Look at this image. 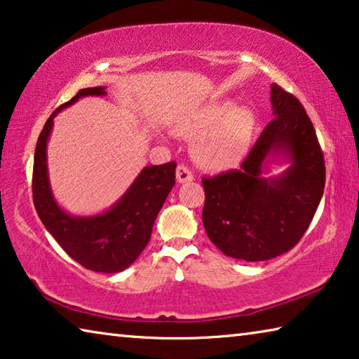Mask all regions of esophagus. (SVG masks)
<instances>
[{
	"instance_id": "1",
	"label": "esophagus",
	"mask_w": 359,
	"mask_h": 359,
	"mask_svg": "<svg viewBox=\"0 0 359 359\" xmlns=\"http://www.w3.org/2000/svg\"><path fill=\"white\" fill-rule=\"evenodd\" d=\"M175 177H177L179 184H185V182L193 180V172H191V169L187 168L185 165H179L177 171H175Z\"/></svg>"
}]
</instances>
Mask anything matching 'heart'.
Returning a JSON list of instances; mask_svg holds the SVG:
<instances>
[{"label":"heart","mask_w":359,"mask_h":359,"mask_svg":"<svg viewBox=\"0 0 359 359\" xmlns=\"http://www.w3.org/2000/svg\"><path fill=\"white\" fill-rule=\"evenodd\" d=\"M257 118L250 107L233 106L231 101H217L203 106L180 120L179 131L197 137L193 154L199 165L223 171L234 168L250 149Z\"/></svg>","instance_id":"heart-1"}]
</instances>
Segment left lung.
<instances>
[{"instance_id": "8db88e82", "label": "left lung", "mask_w": 359, "mask_h": 359, "mask_svg": "<svg viewBox=\"0 0 359 359\" xmlns=\"http://www.w3.org/2000/svg\"><path fill=\"white\" fill-rule=\"evenodd\" d=\"M274 118L241 169L204 177L203 223L226 257L266 261L291 250L306 233L325 190V158L299 100L271 85ZM287 172L266 178L271 162Z\"/></svg>"}]
</instances>
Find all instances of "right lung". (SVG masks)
<instances>
[{"label": "right lung", "instance_id": "right-lung-1", "mask_svg": "<svg viewBox=\"0 0 359 359\" xmlns=\"http://www.w3.org/2000/svg\"><path fill=\"white\" fill-rule=\"evenodd\" d=\"M104 95V87L83 88L46 121L34 150L33 203L42 224L72 259L90 271L114 274L135 263L149 244L158 212L175 185L177 163L144 168L123 196L102 214L76 217L60 208L47 171V141L53 118L79 98Z\"/></svg>", "mask_w": 359, "mask_h": 359}]
</instances>
